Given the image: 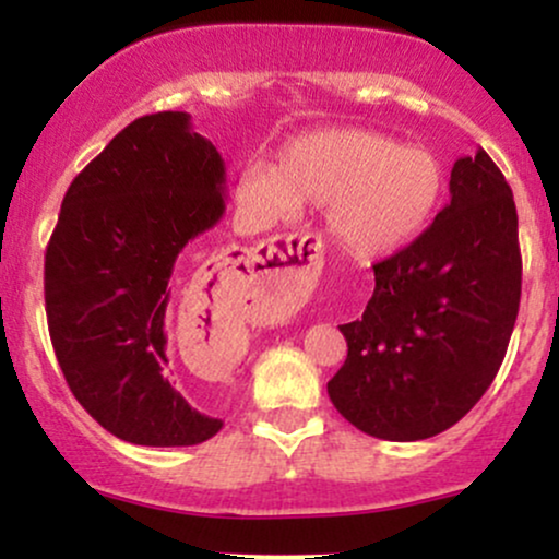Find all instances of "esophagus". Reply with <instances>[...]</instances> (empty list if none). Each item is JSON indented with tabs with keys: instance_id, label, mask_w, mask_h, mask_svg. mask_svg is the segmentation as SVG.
I'll use <instances>...</instances> for the list:
<instances>
[{
	"instance_id": "34e87169",
	"label": "esophagus",
	"mask_w": 559,
	"mask_h": 559,
	"mask_svg": "<svg viewBox=\"0 0 559 559\" xmlns=\"http://www.w3.org/2000/svg\"><path fill=\"white\" fill-rule=\"evenodd\" d=\"M318 273L320 241L316 236H286L281 243H262L249 262L247 284L273 310H292L312 292Z\"/></svg>"
}]
</instances>
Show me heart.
Returning <instances> with one entry per match:
<instances>
[{"label":"heart","instance_id":"obj_1","mask_svg":"<svg viewBox=\"0 0 559 559\" xmlns=\"http://www.w3.org/2000/svg\"><path fill=\"white\" fill-rule=\"evenodd\" d=\"M447 168L433 150L370 128H329L288 141L275 165H247L236 202L260 226L301 204L325 207L333 243L355 260L402 252L444 204Z\"/></svg>","mask_w":559,"mask_h":559}]
</instances>
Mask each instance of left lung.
<instances>
[{"label":"left lung","instance_id":"1","mask_svg":"<svg viewBox=\"0 0 559 559\" xmlns=\"http://www.w3.org/2000/svg\"><path fill=\"white\" fill-rule=\"evenodd\" d=\"M449 194L418 239L376 262L362 318L338 325L349 352L329 396L376 439H431L465 418L515 329L523 262L510 183L478 150L454 163Z\"/></svg>","mask_w":559,"mask_h":559}]
</instances>
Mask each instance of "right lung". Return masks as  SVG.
<instances>
[{
  "mask_svg": "<svg viewBox=\"0 0 559 559\" xmlns=\"http://www.w3.org/2000/svg\"><path fill=\"white\" fill-rule=\"evenodd\" d=\"M223 213L226 163L186 112L133 120L62 199L44 258L49 336L75 400L118 439L194 447L223 428L165 376L170 312L183 325L210 312L197 239Z\"/></svg>",
  "mask_w": 559,
  "mask_h": 559,
  "instance_id": "add662e5",
  "label": "right lung"
}]
</instances>
